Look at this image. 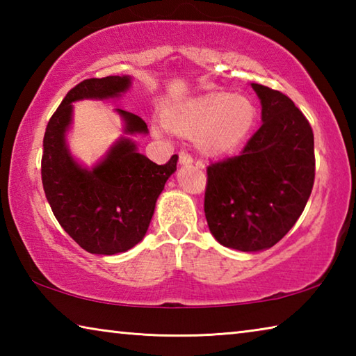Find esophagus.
Wrapping results in <instances>:
<instances>
[{
	"label": "esophagus",
	"mask_w": 356,
	"mask_h": 356,
	"mask_svg": "<svg viewBox=\"0 0 356 356\" xmlns=\"http://www.w3.org/2000/svg\"><path fill=\"white\" fill-rule=\"evenodd\" d=\"M179 161L182 165H188V163H191V161H193V156H191V154L186 152V150H180V152H179Z\"/></svg>",
	"instance_id": "esophagus-1"
}]
</instances>
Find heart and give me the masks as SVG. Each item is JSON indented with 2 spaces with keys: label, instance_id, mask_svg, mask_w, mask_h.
<instances>
[{
  "label": "heart",
  "instance_id": "1",
  "mask_svg": "<svg viewBox=\"0 0 356 356\" xmlns=\"http://www.w3.org/2000/svg\"><path fill=\"white\" fill-rule=\"evenodd\" d=\"M254 118L256 108L248 99L210 92L179 106L170 116V124L185 136L197 135V146L206 154L220 155L243 141Z\"/></svg>",
  "mask_w": 356,
  "mask_h": 356
}]
</instances>
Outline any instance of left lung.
I'll return each mask as SVG.
<instances>
[{
  "mask_svg": "<svg viewBox=\"0 0 356 356\" xmlns=\"http://www.w3.org/2000/svg\"><path fill=\"white\" fill-rule=\"evenodd\" d=\"M262 125L240 155L207 166L204 212L212 236L238 251L270 248L303 213L316 176L314 134L293 102L252 83Z\"/></svg>",
  "mask_w": 356,
  "mask_h": 356,
  "instance_id": "1",
  "label": "left lung"
}]
</instances>
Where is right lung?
<instances>
[{
  "instance_id": "obj_1",
  "label": "right lung",
  "mask_w": 356,
  "mask_h": 356,
  "mask_svg": "<svg viewBox=\"0 0 356 356\" xmlns=\"http://www.w3.org/2000/svg\"><path fill=\"white\" fill-rule=\"evenodd\" d=\"M130 86L129 76L89 78L65 94L48 120L42 152V185L53 215L83 250L111 256L141 242L154 215L156 197L177 170V155L156 165L130 140H120L100 165L88 171L67 152L64 131L72 102L116 97ZM129 134H146L147 125L134 113L118 110Z\"/></svg>"
}]
</instances>
